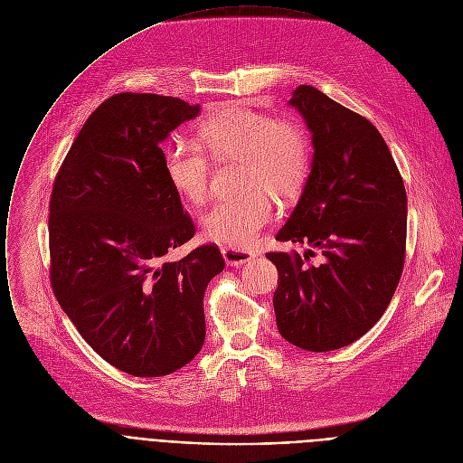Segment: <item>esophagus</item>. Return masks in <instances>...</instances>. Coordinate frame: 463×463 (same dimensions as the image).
<instances>
[{"instance_id": "esophagus-1", "label": "esophagus", "mask_w": 463, "mask_h": 463, "mask_svg": "<svg viewBox=\"0 0 463 463\" xmlns=\"http://www.w3.org/2000/svg\"><path fill=\"white\" fill-rule=\"evenodd\" d=\"M222 257L230 266H241L251 259L257 257V251L253 250H244V248H233V246H224L222 248Z\"/></svg>"}]
</instances>
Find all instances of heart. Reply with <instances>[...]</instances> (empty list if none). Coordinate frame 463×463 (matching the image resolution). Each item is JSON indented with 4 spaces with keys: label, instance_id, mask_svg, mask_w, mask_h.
Here are the masks:
<instances>
[{
    "label": "heart",
    "instance_id": "1",
    "mask_svg": "<svg viewBox=\"0 0 463 463\" xmlns=\"http://www.w3.org/2000/svg\"><path fill=\"white\" fill-rule=\"evenodd\" d=\"M201 146L173 140L164 147L162 167L173 192L192 204H203L210 194L212 164L241 160L239 188L244 194L222 199L203 217L206 237L215 242L246 248L275 217L271 195L290 203L305 188L312 165V144L296 118L230 106L213 113L199 128Z\"/></svg>",
    "mask_w": 463,
    "mask_h": 463
}]
</instances>
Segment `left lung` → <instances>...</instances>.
<instances>
[{"label": "left lung", "instance_id": "8db88e82", "mask_svg": "<svg viewBox=\"0 0 463 463\" xmlns=\"http://www.w3.org/2000/svg\"><path fill=\"white\" fill-rule=\"evenodd\" d=\"M290 104L314 144L303 195L277 241L319 250L269 251L279 281L273 308L279 334L310 352L346 346L387 310L405 262L407 194L398 165L364 117L299 85Z\"/></svg>", "mask_w": 463, "mask_h": 463}]
</instances>
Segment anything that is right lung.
<instances>
[{
  "instance_id": "right-lung-1",
  "label": "right lung",
  "mask_w": 463,
  "mask_h": 463,
  "mask_svg": "<svg viewBox=\"0 0 463 463\" xmlns=\"http://www.w3.org/2000/svg\"><path fill=\"white\" fill-rule=\"evenodd\" d=\"M199 111L118 92L87 118L52 184V292L89 346L138 378L167 376L199 354L204 292L224 269L212 242L167 260L195 224L164 175L160 142Z\"/></svg>"
}]
</instances>
